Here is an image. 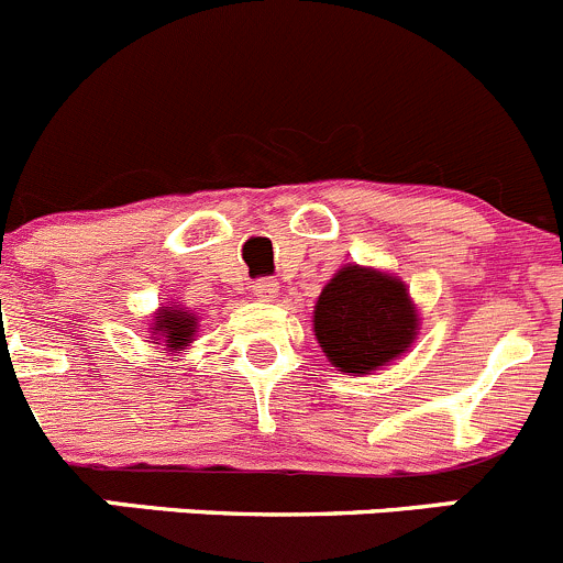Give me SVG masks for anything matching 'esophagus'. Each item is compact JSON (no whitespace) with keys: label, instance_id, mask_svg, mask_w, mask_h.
<instances>
[{"label":"esophagus","instance_id":"esophagus-1","mask_svg":"<svg viewBox=\"0 0 563 563\" xmlns=\"http://www.w3.org/2000/svg\"><path fill=\"white\" fill-rule=\"evenodd\" d=\"M254 295H257L260 300H274L276 295H279V282L276 279H257L252 284Z\"/></svg>","mask_w":563,"mask_h":563}]
</instances>
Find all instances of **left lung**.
<instances>
[{"label":"left lung","instance_id":"8db88e82","mask_svg":"<svg viewBox=\"0 0 563 563\" xmlns=\"http://www.w3.org/2000/svg\"><path fill=\"white\" fill-rule=\"evenodd\" d=\"M413 303L394 276L347 265L314 306V336L339 372L369 375L410 347L416 339Z\"/></svg>","mask_w":563,"mask_h":563}]
</instances>
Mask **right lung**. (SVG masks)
I'll return each instance as SVG.
<instances>
[{"label":"right lung","instance_id":"obj_1","mask_svg":"<svg viewBox=\"0 0 563 563\" xmlns=\"http://www.w3.org/2000/svg\"><path fill=\"white\" fill-rule=\"evenodd\" d=\"M194 328H197V322H194V317L188 314V311H180V309H172V306H166V309H161V317L155 320V328L153 333H161V336L169 342V347H186L188 342H191V333ZM158 344V342H155Z\"/></svg>","mask_w":563,"mask_h":563}]
</instances>
